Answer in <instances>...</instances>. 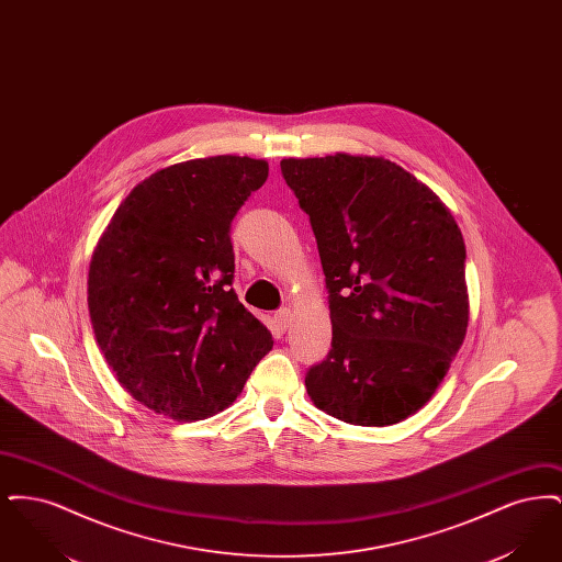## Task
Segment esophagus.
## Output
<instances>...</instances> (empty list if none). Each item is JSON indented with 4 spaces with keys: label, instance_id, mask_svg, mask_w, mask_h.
<instances>
[{
    "label": "esophagus",
    "instance_id": "34e87169",
    "mask_svg": "<svg viewBox=\"0 0 562 562\" xmlns=\"http://www.w3.org/2000/svg\"><path fill=\"white\" fill-rule=\"evenodd\" d=\"M273 322H276V326H278L280 330H286L289 324H291V310H286V307L278 310V312L273 314Z\"/></svg>",
    "mask_w": 562,
    "mask_h": 562
}]
</instances>
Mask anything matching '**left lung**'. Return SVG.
Listing matches in <instances>:
<instances>
[{"mask_svg":"<svg viewBox=\"0 0 562 562\" xmlns=\"http://www.w3.org/2000/svg\"><path fill=\"white\" fill-rule=\"evenodd\" d=\"M310 216L333 341L310 398L353 426H392L436 392L468 328L465 244L434 191L394 161H280Z\"/></svg>","mask_w":562,"mask_h":562,"instance_id":"left-lung-1","label":"left lung"}]
</instances>
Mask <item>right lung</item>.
Masks as SVG:
<instances>
[{
  "mask_svg": "<svg viewBox=\"0 0 562 562\" xmlns=\"http://www.w3.org/2000/svg\"><path fill=\"white\" fill-rule=\"evenodd\" d=\"M268 161L214 156L158 170L131 191L88 273L97 344L134 401L179 422L238 394L273 339L232 289V221Z\"/></svg>",
  "mask_w": 562,
  "mask_h": 562,
  "instance_id": "obj_1",
  "label": "right lung"
}]
</instances>
